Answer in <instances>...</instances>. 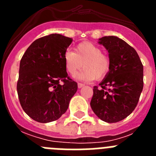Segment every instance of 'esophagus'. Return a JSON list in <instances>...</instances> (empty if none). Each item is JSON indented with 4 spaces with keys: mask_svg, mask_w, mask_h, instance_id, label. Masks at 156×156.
<instances>
[{
    "mask_svg": "<svg viewBox=\"0 0 156 156\" xmlns=\"http://www.w3.org/2000/svg\"><path fill=\"white\" fill-rule=\"evenodd\" d=\"M77 86H78V88H81V87H83L84 86V84H83V83H78Z\"/></svg>",
    "mask_w": 156,
    "mask_h": 156,
    "instance_id": "34e87169",
    "label": "esophagus"
}]
</instances>
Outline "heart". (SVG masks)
I'll return each instance as SVG.
<instances>
[{"label":"heart","mask_w":156,"mask_h":156,"mask_svg":"<svg viewBox=\"0 0 156 156\" xmlns=\"http://www.w3.org/2000/svg\"><path fill=\"white\" fill-rule=\"evenodd\" d=\"M65 67L68 73L75 76L83 67V70L77 76L80 80H101L108 75L111 62L102 54L101 48L90 42H83L75 48V52L67 51L64 55Z\"/></svg>","instance_id":"b5f03b06"}]
</instances>
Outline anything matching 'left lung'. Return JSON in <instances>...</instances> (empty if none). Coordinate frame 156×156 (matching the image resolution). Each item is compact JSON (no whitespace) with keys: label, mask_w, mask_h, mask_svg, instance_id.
<instances>
[{"label":"left lung","mask_w":156,"mask_h":156,"mask_svg":"<svg viewBox=\"0 0 156 156\" xmlns=\"http://www.w3.org/2000/svg\"><path fill=\"white\" fill-rule=\"evenodd\" d=\"M108 52V75L94 87L90 107L99 119L116 122L126 118L137 106L143 90V65L133 48L115 36L98 40Z\"/></svg>","instance_id":"8db88e82"}]
</instances>
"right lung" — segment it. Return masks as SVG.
I'll return each mask as SVG.
<instances>
[{
  "instance_id": "add662e5",
  "label": "right lung",
  "mask_w": 156,
  "mask_h": 156,
  "mask_svg": "<svg viewBox=\"0 0 156 156\" xmlns=\"http://www.w3.org/2000/svg\"><path fill=\"white\" fill-rule=\"evenodd\" d=\"M72 42V38L58 34L41 37L20 61L18 96L25 112L37 122L59 119L76 92V82L68 76L64 62Z\"/></svg>"
}]
</instances>
